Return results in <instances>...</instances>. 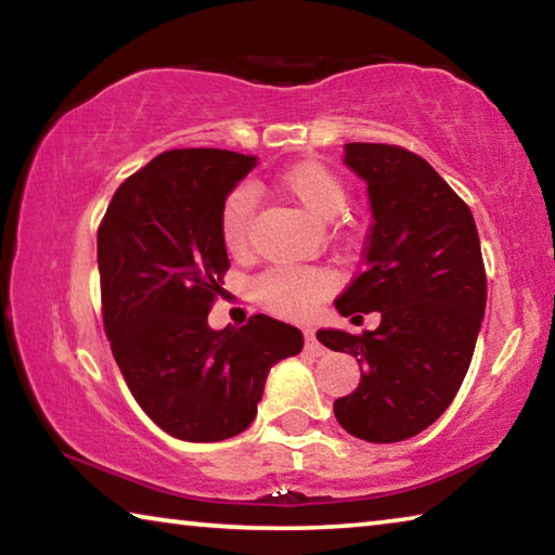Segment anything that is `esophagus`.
<instances>
[{
  "label": "esophagus",
  "instance_id": "34e87169",
  "mask_svg": "<svg viewBox=\"0 0 555 555\" xmlns=\"http://www.w3.org/2000/svg\"><path fill=\"white\" fill-rule=\"evenodd\" d=\"M304 335H306V350H308V352L315 354V357H321V354H325V352H327L325 347H323L321 343H318V337H315V333H313V331H306Z\"/></svg>",
  "mask_w": 555,
  "mask_h": 555
}]
</instances>
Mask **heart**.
<instances>
[{"label": "heart", "mask_w": 555, "mask_h": 555, "mask_svg": "<svg viewBox=\"0 0 555 555\" xmlns=\"http://www.w3.org/2000/svg\"><path fill=\"white\" fill-rule=\"evenodd\" d=\"M279 188L315 220H333L347 203V188L333 168L321 162H300L279 176ZM251 193L234 188L220 208V240L230 255H242L249 242ZM333 276L323 269L271 267L259 274L251 291L267 311L286 318H304L331 294Z\"/></svg>", "instance_id": "b5f03b06"}]
</instances>
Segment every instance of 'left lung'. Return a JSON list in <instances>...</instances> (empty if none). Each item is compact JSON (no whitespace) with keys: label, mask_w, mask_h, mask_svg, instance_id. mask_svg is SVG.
Masks as SVG:
<instances>
[{"label":"left lung","mask_w":555,"mask_h":555,"mask_svg":"<svg viewBox=\"0 0 555 555\" xmlns=\"http://www.w3.org/2000/svg\"><path fill=\"white\" fill-rule=\"evenodd\" d=\"M367 183L364 269L335 300L340 315L382 313L377 331H318L360 362L357 389L333 403L347 434L399 443L440 418L473 362L487 304L480 237L467 205L426 158L391 144H345ZM362 318V315H357Z\"/></svg>","instance_id":"8db88e82"}]
</instances>
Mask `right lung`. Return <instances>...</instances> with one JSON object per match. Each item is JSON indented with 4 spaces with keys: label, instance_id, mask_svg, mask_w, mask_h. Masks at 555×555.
Instances as JSON below:
<instances>
[{
    "label": "right lung",
    "instance_id": "obj_1",
    "mask_svg": "<svg viewBox=\"0 0 555 555\" xmlns=\"http://www.w3.org/2000/svg\"><path fill=\"white\" fill-rule=\"evenodd\" d=\"M257 156L173 149L129 176L98 230L102 318L129 391L168 436L218 443L249 428L269 370L304 347L269 315L212 331L230 267L222 201Z\"/></svg>",
    "mask_w": 555,
    "mask_h": 555
}]
</instances>
